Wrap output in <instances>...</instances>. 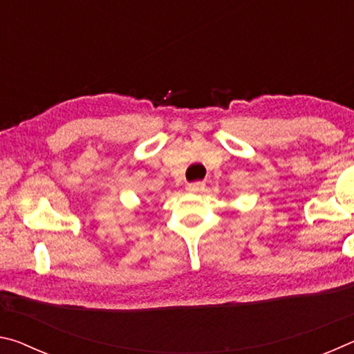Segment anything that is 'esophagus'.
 Instances as JSON below:
<instances>
[{
    "mask_svg": "<svg viewBox=\"0 0 354 354\" xmlns=\"http://www.w3.org/2000/svg\"><path fill=\"white\" fill-rule=\"evenodd\" d=\"M187 190L192 194H200V192L205 190V183H190L187 184Z\"/></svg>",
    "mask_w": 354,
    "mask_h": 354,
    "instance_id": "34e87169",
    "label": "esophagus"
}]
</instances>
